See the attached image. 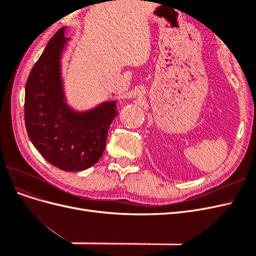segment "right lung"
<instances>
[{
  "mask_svg": "<svg viewBox=\"0 0 256 256\" xmlns=\"http://www.w3.org/2000/svg\"><path fill=\"white\" fill-rule=\"evenodd\" d=\"M60 28L35 63L26 85L24 120L30 142L49 164L76 172L94 166L106 148L108 130L118 112L106 102L86 112L66 104L60 56L69 40Z\"/></svg>",
  "mask_w": 256,
  "mask_h": 256,
  "instance_id": "right-lung-1",
  "label": "right lung"
}]
</instances>
